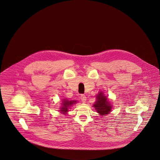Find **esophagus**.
I'll list each match as a JSON object with an SVG mask.
<instances>
[{"label": "esophagus", "mask_w": 160, "mask_h": 160, "mask_svg": "<svg viewBox=\"0 0 160 160\" xmlns=\"http://www.w3.org/2000/svg\"><path fill=\"white\" fill-rule=\"evenodd\" d=\"M80 98H81L82 102H83V103H85V102H86V100H87V97H86V96L84 95H81Z\"/></svg>", "instance_id": "34e87169"}]
</instances>
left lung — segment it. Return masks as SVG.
I'll return each instance as SVG.
<instances>
[{"label":"left lung","mask_w":160,"mask_h":160,"mask_svg":"<svg viewBox=\"0 0 160 160\" xmlns=\"http://www.w3.org/2000/svg\"><path fill=\"white\" fill-rule=\"evenodd\" d=\"M97 100L93 104V107H95L97 113H98L101 116H105L109 114L112 110V106L108 102L107 97L104 95L102 92H99L97 95Z\"/></svg>","instance_id":"obj_1"}]
</instances>
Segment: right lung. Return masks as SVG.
Returning a JSON list of instances; mask_svg holds the SVG:
<instances>
[{"label":"right lung","instance_id":"1","mask_svg":"<svg viewBox=\"0 0 160 160\" xmlns=\"http://www.w3.org/2000/svg\"><path fill=\"white\" fill-rule=\"evenodd\" d=\"M77 103L76 100H68L67 99L64 98L62 101V106L60 108V110H59L60 112V113H63V114H67V113L69 111L70 108L75 103Z\"/></svg>","mask_w":160,"mask_h":160}]
</instances>
